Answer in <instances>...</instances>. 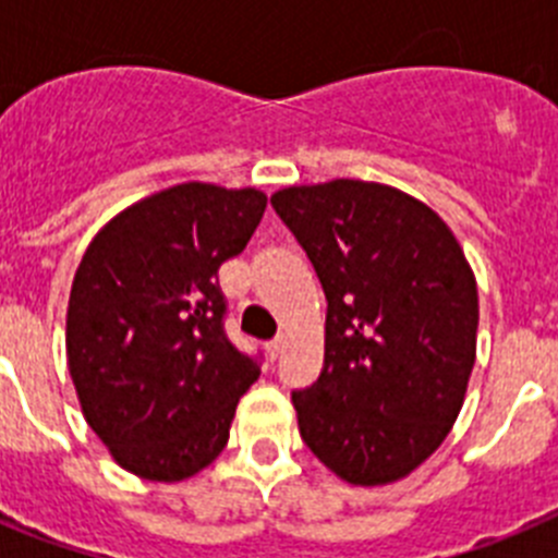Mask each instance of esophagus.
Returning a JSON list of instances; mask_svg holds the SVG:
<instances>
[{"instance_id": "1", "label": "esophagus", "mask_w": 558, "mask_h": 558, "mask_svg": "<svg viewBox=\"0 0 558 558\" xmlns=\"http://www.w3.org/2000/svg\"><path fill=\"white\" fill-rule=\"evenodd\" d=\"M265 349H268L270 357H279V354H282V349H284L282 335H279V338H274V340H268V343H265Z\"/></svg>"}]
</instances>
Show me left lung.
Here are the masks:
<instances>
[{
	"label": "left lung",
	"instance_id": "obj_1",
	"mask_svg": "<svg viewBox=\"0 0 558 558\" xmlns=\"http://www.w3.org/2000/svg\"><path fill=\"white\" fill-rule=\"evenodd\" d=\"M327 295L324 368L293 393L313 456L352 486L402 481L461 413L477 284L450 226L397 186L335 179L270 195Z\"/></svg>",
	"mask_w": 558,
	"mask_h": 558
}]
</instances>
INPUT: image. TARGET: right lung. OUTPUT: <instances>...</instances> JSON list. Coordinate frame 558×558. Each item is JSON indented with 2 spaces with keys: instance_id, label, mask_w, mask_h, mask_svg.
I'll list each match as a JSON object with an SVG mask.
<instances>
[{
  "instance_id": "1",
  "label": "right lung",
  "mask_w": 558,
  "mask_h": 558,
  "mask_svg": "<svg viewBox=\"0 0 558 558\" xmlns=\"http://www.w3.org/2000/svg\"><path fill=\"white\" fill-rule=\"evenodd\" d=\"M268 206L254 186L190 181L108 220L77 265L66 363L81 411L122 470L156 483L223 452L236 402L259 377L226 338L218 268Z\"/></svg>"
}]
</instances>
